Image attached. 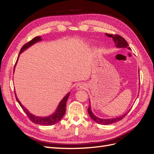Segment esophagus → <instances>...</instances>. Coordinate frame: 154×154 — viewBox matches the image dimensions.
Wrapping results in <instances>:
<instances>
[{
    "instance_id": "esophagus-1",
    "label": "esophagus",
    "mask_w": 154,
    "mask_h": 154,
    "mask_svg": "<svg viewBox=\"0 0 154 154\" xmlns=\"http://www.w3.org/2000/svg\"><path fill=\"white\" fill-rule=\"evenodd\" d=\"M76 88L77 90L85 89V88H86V85H85V83H78L76 86Z\"/></svg>"
}]
</instances>
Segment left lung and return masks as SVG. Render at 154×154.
<instances>
[{
	"label": "left lung",
	"instance_id": "8db88e82",
	"mask_svg": "<svg viewBox=\"0 0 154 154\" xmlns=\"http://www.w3.org/2000/svg\"><path fill=\"white\" fill-rule=\"evenodd\" d=\"M106 35L109 37H110V38H112L114 42H115V45L116 46V48H127L128 49H131L130 48L128 47V44L127 43V42L125 40L124 38H123L122 36H121L119 35H111V34H106ZM88 113L89 114L90 117L95 122L99 123L100 125H110V124H112L116 122H118L119 121L122 120L123 118L125 117V116L127 115V113L125 114L124 115L119 116V117L116 118H112V119H101L96 117L94 114L92 113V112L91 110V105H89V106L88 108Z\"/></svg>",
	"mask_w": 154,
	"mask_h": 154
}]
</instances>
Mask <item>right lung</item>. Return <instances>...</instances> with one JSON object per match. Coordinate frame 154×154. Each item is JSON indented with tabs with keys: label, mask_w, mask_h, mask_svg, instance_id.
Masks as SVG:
<instances>
[{
	"label": "right lung",
	"mask_w": 154,
	"mask_h": 154,
	"mask_svg": "<svg viewBox=\"0 0 154 154\" xmlns=\"http://www.w3.org/2000/svg\"><path fill=\"white\" fill-rule=\"evenodd\" d=\"M41 40H42V38H41L40 36L35 37L34 38H32L31 41L28 42L25 44L24 45L22 46V48H21V49L20 51L19 54L21 53H22L23 51H25L26 49L29 48L31 45H33L34 44L37 42H39ZM18 58H17V60H18ZM17 60L16 62V63L17 62ZM16 63L15 65V67L16 66ZM14 69H15V67H14ZM69 95H70V92L67 93V94L63 97L61 101H60V103H59V105L58 106V108H57V110H56L55 112L51 116H48V117H38V116H35L34 115H32L25 108L24 106H23L21 104L20 101L18 100V99L17 98L16 94H15V97H16L17 101H18V103H19V105L22 107V109H23V110L25 112V113L26 114L27 117L29 118V119L31 121L32 123L38 124V125H46V126L48 125V126H49V125H54L56 123H57L58 122H59L61 120V119L62 118L63 116H64V114H66V103H67V99L69 98Z\"/></svg>",
	"instance_id": "obj_1"
}]
</instances>
